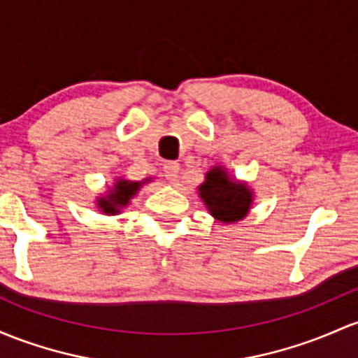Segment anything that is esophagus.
Instances as JSON below:
<instances>
[{"instance_id": "34e87169", "label": "esophagus", "mask_w": 358, "mask_h": 358, "mask_svg": "<svg viewBox=\"0 0 358 358\" xmlns=\"http://www.w3.org/2000/svg\"><path fill=\"white\" fill-rule=\"evenodd\" d=\"M179 172V164L178 162H165L164 164V174L169 180H174L178 178Z\"/></svg>"}]
</instances>
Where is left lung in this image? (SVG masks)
I'll use <instances>...</instances> for the list:
<instances>
[{
  "label": "left lung",
  "mask_w": 358,
  "mask_h": 358,
  "mask_svg": "<svg viewBox=\"0 0 358 358\" xmlns=\"http://www.w3.org/2000/svg\"><path fill=\"white\" fill-rule=\"evenodd\" d=\"M198 191L215 220L222 224L242 220L249 213L255 196L248 184L230 178L229 172L220 165H215L206 172L205 182Z\"/></svg>",
  "instance_id": "8db88e82"
}]
</instances>
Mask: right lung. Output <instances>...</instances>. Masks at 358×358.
<instances>
[{"mask_svg":"<svg viewBox=\"0 0 358 358\" xmlns=\"http://www.w3.org/2000/svg\"><path fill=\"white\" fill-rule=\"evenodd\" d=\"M150 179L141 180V182H134V180H126V179H116L114 186L107 191V194L97 198V206L102 213L106 215H116L121 211L124 206L129 205V199L140 191V187L145 182H148Z\"/></svg>","mask_w":358,"mask_h":358,"instance_id":"obj_1","label":"right lung"}]
</instances>
